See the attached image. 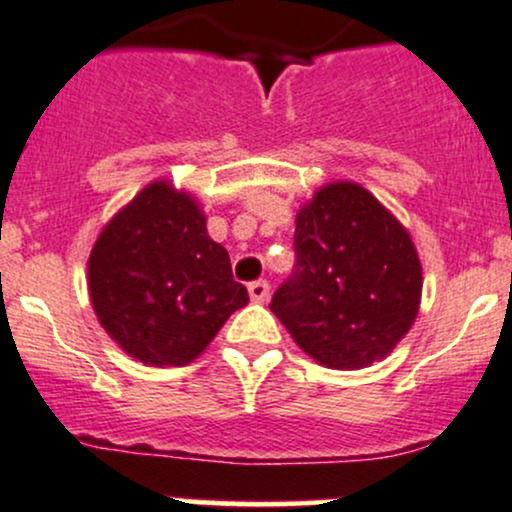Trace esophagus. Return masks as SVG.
Returning <instances> with one entry per match:
<instances>
[{
    "label": "esophagus",
    "mask_w": 512,
    "mask_h": 512,
    "mask_svg": "<svg viewBox=\"0 0 512 512\" xmlns=\"http://www.w3.org/2000/svg\"><path fill=\"white\" fill-rule=\"evenodd\" d=\"M248 293H250V298L255 303H264L269 298V284L264 279L252 281V284L248 286Z\"/></svg>",
    "instance_id": "34e87169"
}]
</instances>
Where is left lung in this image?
Masks as SVG:
<instances>
[{
  "mask_svg": "<svg viewBox=\"0 0 512 512\" xmlns=\"http://www.w3.org/2000/svg\"><path fill=\"white\" fill-rule=\"evenodd\" d=\"M296 264L272 313L327 368H366L419 313L421 262L409 233L368 190L332 182L296 216Z\"/></svg>",
  "mask_w": 512,
  "mask_h": 512,
  "instance_id": "obj_1",
  "label": "left lung"
}]
</instances>
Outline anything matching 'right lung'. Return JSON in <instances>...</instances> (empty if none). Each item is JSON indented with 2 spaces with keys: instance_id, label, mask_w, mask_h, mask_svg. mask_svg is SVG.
<instances>
[{
  "instance_id": "obj_1",
  "label": "right lung",
  "mask_w": 512,
  "mask_h": 512,
  "mask_svg": "<svg viewBox=\"0 0 512 512\" xmlns=\"http://www.w3.org/2000/svg\"><path fill=\"white\" fill-rule=\"evenodd\" d=\"M88 293L103 330L151 366L195 361L248 303L195 199L168 182H151L103 228L88 257Z\"/></svg>"
}]
</instances>
